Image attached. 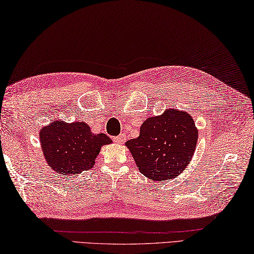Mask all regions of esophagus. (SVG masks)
I'll use <instances>...</instances> for the list:
<instances>
[{
	"instance_id": "1",
	"label": "esophagus",
	"mask_w": 254,
	"mask_h": 254,
	"mask_svg": "<svg viewBox=\"0 0 254 254\" xmlns=\"http://www.w3.org/2000/svg\"><path fill=\"white\" fill-rule=\"evenodd\" d=\"M113 140H114V142H116V143H122V142L125 141L126 139H125V136H124V134H120V136L113 138Z\"/></svg>"
}]
</instances>
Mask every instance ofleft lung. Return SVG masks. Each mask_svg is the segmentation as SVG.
<instances>
[{
    "label": "left lung",
    "instance_id": "obj_1",
    "mask_svg": "<svg viewBox=\"0 0 254 254\" xmlns=\"http://www.w3.org/2000/svg\"><path fill=\"white\" fill-rule=\"evenodd\" d=\"M198 129L187 112L166 110L149 117L140 127L138 138L126 146L139 171L154 182L173 179L182 173L194 154Z\"/></svg>",
    "mask_w": 254,
    "mask_h": 254
}]
</instances>
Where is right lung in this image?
Returning <instances> with one entry per match:
<instances>
[{"instance_id": "right-lung-1", "label": "right lung", "mask_w": 254, "mask_h": 254, "mask_svg": "<svg viewBox=\"0 0 254 254\" xmlns=\"http://www.w3.org/2000/svg\"><path fill=\"white\" fill-rule=\"evenodd\" d=\"M39 136L49 166L63 175L91 170L101 146L112 143L105 133H92L83 122L54 121L43 127Z\"/></svg>"}]
</instances>
